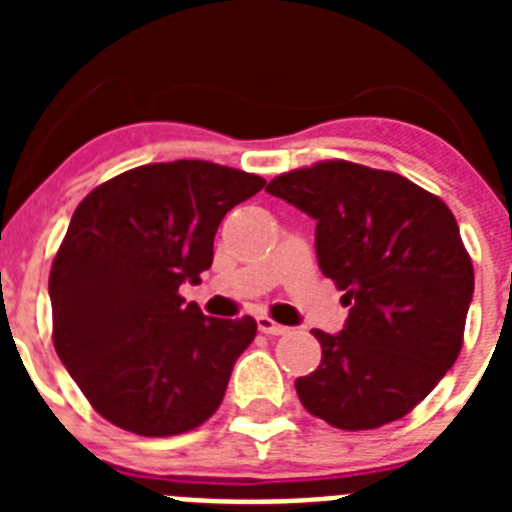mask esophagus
Segmentation results:
<instances>
[{
	"instance_id": "1",
	"label": "esophagus",
	"mask_w": 512,
	"mask_h": 512,
	"mask_svg": "<svg viewBox=\"0 0 512 512\" xmlns=\"http://www.w3.org/2000/svg\"><path fill=\"white\" fill-rule=\"evenodd\" d=\"M256 323H259V330L261 333H266V336H284V333L289 330V328H284V325L274 323L271 318H266V315H259V318H256Z\"/></svg>"
}]
</instances>
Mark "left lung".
I'll return each instance as SVG.
<instances>
[{
	"mask_svg": "<svg viewBox=\"0 0 512 512\" xmlns=\"http://www.w3.org/2000/svg\"><path fill=\"white\" fill-rule=\"evenodd\" d=\"M266 192L318 223L320 271L351 307L336 336L312 330L323 361L295 382L300 402L341 431L400 420L464 341L474 269L456 217L405 176L351 161L289 171Z\"/></svg>",
	"mask_w": 512,
	"mask_h": 512,
	"instance_id": "obj_1",
	"label": "left lung"
}]
</instances>
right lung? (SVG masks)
Segmentation results:
<instances>
[{"label": "right lung", "mask_w": 512, "mask_h": 512, "mask_svg": "<svg viewBox=\"0 0 512 512\" xmlns=\"http://www.w3.org/2000/svg\"><path fill=\"white\" fill-rule=\"evenodd\" d=\"M264 184L184 158L125 171L76 207L48 279L53 346L117 428L179 436L220 408L256 320L207 318L179 287L200 282L225 212Z\"/></svg>", "instance_id": "right-lung-1"}]
</instances>
